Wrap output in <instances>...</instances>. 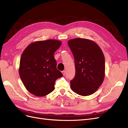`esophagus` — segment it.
<instances>
[{"mask_svg": "<svg viewBox=\"0 0 128 128\" xmlns=\"http://www.w3.org/2000/svg\"><path fill=\"white\" fill-rule=\"evenodd\" d=\"M62 73H63V76H65V73H66L65 71H63L62 72Z\"/></svg>", "mask_w": 128, "mask_h": 128, "instance_id": "esophagus-1", "label": "esophagus"}]
</instances>
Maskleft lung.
Instances as JSON below:
<instances>
[{
    "label": "left lung",
    "mask_w": 128,
    "mask_h": 128,
    "mask_svg": "<svg viewBox=\"0 0 128 128\" xmlns=\"http://www.w3.org/2000/svg\"><path fill=\"white\" fill-rule=\"evenodd\" d=\"M75 61L76 76L70 81L72 91L81 96L95 92L105 77V57L100 46L84 38L68 41Z\"/></svg>",
    "instance_id": "1"
}]
</instances>
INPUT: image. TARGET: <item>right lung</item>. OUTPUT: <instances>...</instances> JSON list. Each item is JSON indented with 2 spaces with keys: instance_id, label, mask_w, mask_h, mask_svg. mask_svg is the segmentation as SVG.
<instances>
[{
  "instance_id": "add662e5",
  "label": "right lung",
  "mask_w": 128,
  "mask_h": 128,
  "mask_svg": "<svg viewBox=\"0 0 128 128\" xmlns=\"http://www.w3.org/2000/svg\"><path fill=\"white\" fill-rule=\"evenodd\" d=\"M60 41H38L28 45L20 59L19 74L28 91L38 97L47 95L55 89V81L63 76L57 69L54 54Z\"/></svg>"
}]
</instances>
